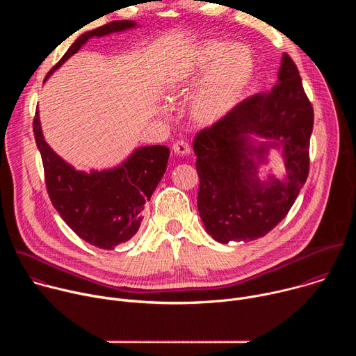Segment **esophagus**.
<instances>
[{
  "label": "esophagus",
  "mask_w": 356,
  "mask_h": 356,
  "mask_svg": "<svg viewBox=\"0 0 356 356\" xmlns=\"http://www.w3.org/2000/svg\"><path fill=\"white\" fill-rule=\"evenodd\" d=\"M173 149H175L176 154H179V155H188L190 154V145L184 139H177L173 143Z\"/></svg>",
  "instance_id": "obj_1"
}]
</instances>
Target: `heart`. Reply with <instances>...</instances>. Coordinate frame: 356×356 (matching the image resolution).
Instances as JSON below:
<instances>
[{
	"mask_svg": "<svg viewBox=\"0 0 356 356\" xmlns=\"http://www.w3.org/2000/svg\"><path fill=\"white\" fill-rule=\"evenodd\" d=\"M209 70L193 98V113L198 120L213 121L224 115L236 101L248 83L253 63L245 46H227L221 42H209L194 56L193 72Z\"/></svg>",
	"mask_w": 356,
	"mask_h": 356,
	"instance_id": "obj_1",
	"label": "heart"
}]
</instances>
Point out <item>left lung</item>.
I'll return each instance as SVG.
<instances>
[{
	"label": "left lung",
	"instance_id": "1",
	"mask_svg": "<svg viewBox=\"0 0 356 356\" xmlns=\"http://www.w3.org/2000/svg\"><path fill=\"white\" fill-rule=\"evenodd\" d=\"M314 110L302 88L298 69L284 54L279 83L268 92L245 98L211 127L201 129L193 149L200 179L197 206L207 232L218 242L265 236L290 211L310 169V136ZM249 133L273 138L259 148ZM282 144L286 182L261 184L250 156L259 159Z\"/></svg>",
	"mask_w": 356,
	"mask_h": 356
}]
</instances>
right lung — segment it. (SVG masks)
Listing matches in <instances>:
<instances>
[{
  "mask_svg": "<svg viewBox=\"0 0 356 356\" xmlns=\"http://www.w3.org/2000/svg\"><path fill=\"white\" fill-rule=\"evenodd\" d=\"M135 25L134 21H114L83 33L44 80L90 38L125 31ZM33 135L40 152L49 198L73 232L90 245L107 250L129 241L140 227L145 202L150 200L166 170L169 147L143 146L121 166L87 175L74 170L44 142L38 108L33 117Z\"/></svg>",
  "mask_w": 356,
  "mask_h": 356,
  "instance_id": "add662e5",
  "label": "right lung"
}]
</instances>
